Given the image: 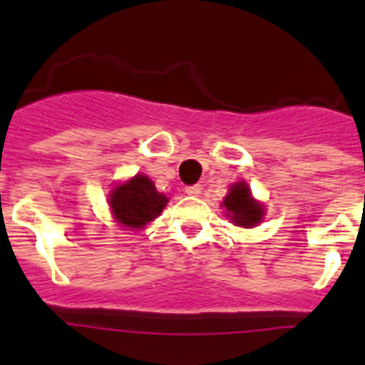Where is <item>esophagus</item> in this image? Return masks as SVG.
<instances>
[{"mask_svg": "<svg viewBox=\"0 0 365 365\" xmlns=\"http://www.w3.org/2000/svg\"><path fill=\"white\" fill-rule=\"evenodd\" d=\"M201 185H192V186H186L185 192L188 193L190 197H199V193H201Z\"/></svg>", "mask_w": 365, "mask_h": 365, "instance_id": "34e87169", "label": "esophagus"}]
</instances>
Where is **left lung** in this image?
<instances>
[{"mask_svg":"<svg viewBox=\"0 0 365 365\" xmlns=\"http://www.w3.org/2000/svg\"><path fill=\"white\" fill-rule=\"evenodd\" d=\"M221 206H225L227 217L232 219L235 227H257V222H261L265 215V208L252 197L247 182H234L227 197L222 199Z\"/></svg>","mask_w":365,"mask_h":365,"instance_id":"left-lung-1","label":"left lung"}]
</instances>
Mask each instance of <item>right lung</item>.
Masks as SVG:
<instances>
[{"mask_svg": "<svg viewBox=\"0 0 365 365\" xmlns=\"http://www.w3.org/2000/svg\"><path fill=\"white\" fill-rule=\"evenodd\" d=\"M166 205V195L157 192L153 180L146 175H135L109 193L113 217L125 228H144L160 215Z\"/></svg>", "mask_w": 365, "mask_h": 365, "instance_id": "obj_1", "label": "right lung"}]
</instances>
